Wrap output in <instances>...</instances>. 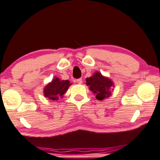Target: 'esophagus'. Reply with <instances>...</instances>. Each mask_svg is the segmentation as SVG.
I'll return each instance as SVG.
<instances>
[{
	"instance_id": "1",
	"label": "esophagus",
	"mask_w": 160,
	"mask_h": 160,
	"mask_svg": "<svg viewBox=\"0 0 160 160\" xmlns=\"http://www.w3.org/2000/svg\"><path fill=\"white\" fill-rule=\"evenodd\" d=\"M76 82H77V84H82L83 81H82V78H78V79L76 80Z\"/></svg>"
}]
</instances>
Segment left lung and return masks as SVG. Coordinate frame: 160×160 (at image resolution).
Here are the masks:
<instances>
[{"instance_id": "left-lung-1", "label": "left lung", "mask_w": 160, "mask_h": 160, "mask_svg": "<svg viewBox=\"0 0 160 160\" xmlns=\"http://www.w3.org/2000/svg\"><path fill=\"white\" fill-rule=\"evenodd\" d=\"M86 84L89 86V89L96 95L98 100H104L112 95L115 87L112 80L103 76L99 71H96L89 78H86Z\"/></svg>"}]
</instances>
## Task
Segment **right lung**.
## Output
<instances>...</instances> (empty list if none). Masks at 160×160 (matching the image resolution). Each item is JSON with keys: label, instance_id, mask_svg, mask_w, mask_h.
<instances>
[{"label": "right lung", "instance_id": "right-lung-1", "mask_svg": "<svg viewBox=\"0 0 160 160\" xmlns=\"http://www.w3.org/2000/svg\"><path fill=\"white\" fill-rule=\"evenodd\" d=\"M71 85L68 80H61L55 76L51 82L44 88V96L50 100L57 101L59 98H63L64 94Z\"/></svg>", "mask_w": 160, "mask_h": 160}]
</instances>
